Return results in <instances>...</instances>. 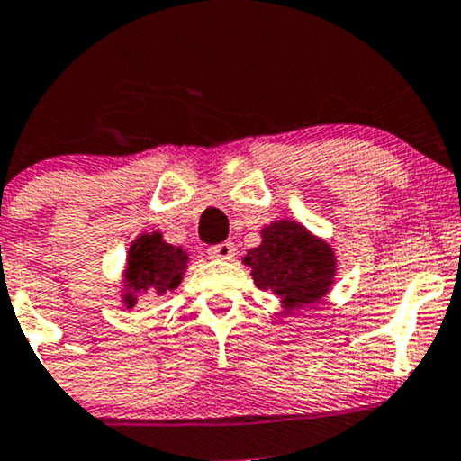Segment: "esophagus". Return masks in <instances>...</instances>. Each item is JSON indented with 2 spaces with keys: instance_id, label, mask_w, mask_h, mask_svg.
I'll return each instance as SVG.
<instances>
[{
  "instance_id": "esophagus-1",
  "label": "esophagus",
  "mask_w": 461,
  "mask_h": 461,
  "mask_svg": "<svg viewBox=\"0 0 461 461\" xmlns=\"http://www.w3.org/2000/svg\"><path fill=\"white\" fill-rule=\"evenodd\" d=\"M208 253H210V258H214V260H231V258L236 256V245L234 242L225 240V242H221V245L210 247Z\"/></svg>"
}]
</instances>
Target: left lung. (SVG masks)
<instances>
[{"label": "left lung", "mask_w": 461, "mask_h": 461, "mask_svg": "<svg viewBox=\"0 0 461 461\" xmlns=\"http://www.w3.org/2000/svg\"><path fill=\"white\" fill-rule=\"evenodd\" d=\"M260 290H271L285 314L319 303L336 277V253L319 236L294 221H273L262 230V242L249 249L245 260Z\"/></svg>", "instance_id": "obj_1"}]
</instances>
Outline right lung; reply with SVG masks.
<instances>
[{"label":"right lung","instance_id":"add662e5","mask_svg":"<svg viewBox=\"0 0 461 461\" xmlns=\"http://www.w3.org/2000/svg\"><path fill=\"white\" fill-rule=\"evenodd\" d=\"M188 268V253L182 247L164 242L160 231L140 234L128 251L123 273V303L134 308L139 294H164L176 290Z\"/></svg>","mask_w":461,"mask_h":461}]
</instances>
